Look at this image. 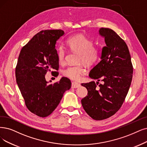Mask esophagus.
Listing matches in <instances>:
<instances>
[{
	"label": "esophagus",
	"mask_w": 147,
	"mask_h": 147,
	"mask_svg": "<svg viewBox=\"0 0 147 147\" xmlns=\"http://www.w3.org/2000/svg\"><path fill=\"white\" fill-rule=\"evenodd\" d=\"M80 84L77 83V82H72V88L73 89H75V88H78L80 86Z\"/></svg>",
	"instance_id": "34e87169"
}]
</instances>
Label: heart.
Returning <instances> with one entry per match:
<instances>
[{"label": "heart", "mask_w": 147, "mask_h": 147, "mask_svg": "<svg viewBox=\"0 0 147 147\" xmlns=\"http://www.w3.org/2000/svg\"><path fill=\"white\" fill-rule=\"evenodd\" d=\"M67 45L72 51L80 54L78 62H83L91 66L98 60L99 51L96 47L93 46V42L83 35L78 34L69 38L66 41ZM66 51L63 47L60 46L57 49L58 60L60 63L64 61ZM86 72L85 68L81 65L70 66L63 69V75L74 80H79Z\"/></svg>", "instance_id": "heart-1"}]
</instances>
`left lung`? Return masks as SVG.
Segmentation results:
<instances>
[{
    "label": "left lung",
    "instance_id": "1",
    "mask_svg": "<svg viewBox=\"0 0 147 147\" xmlns=\"http://www.w3.org/2000/svg\"><path fill=\"white\" fill-rule=\"evenodd\" d=\"M99 34L106 46L102 48L101 61L90 72L92 79L101 80L82 83L88 95L82 105L91 118L102 120L113 115L121 108L127 95L133 77V65L127 44L113 30L101 28Z\"/></svg>",
    "mask_w": 147,
    "mask_h": 147
}]
</instances>
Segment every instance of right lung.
I'll return each mask as SVG.
<instances>
[{
  "label": "right lung",
  "instance_id": "right-lung-1",
  "mask_svg": "<svg viewBox=\"0 0 147 147\" xmlns=\"http://www.w3.org/2000/svg\"><path fill=\"white\" fill-rule=\"evenodd\" d=\"M64 34L61 29L39 32L23 47L17 61L16 82L26 106L42 118L53 112L64 92L71 87L66 77L52 84L45 79L47 72L59 68L55 45Z\"/></svg>",
  "mask_w": 147,
  "mask_h": 147
}]
</instances>
